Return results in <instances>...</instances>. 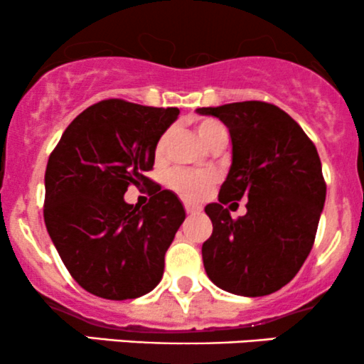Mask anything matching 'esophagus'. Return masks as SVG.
Masks as SVG:
<instances>
[{
	"label": "esophagus",
	"mask_w": 364,
	"mask_h": 364,
	"mask_svg": "<svg viewBox=\"0 0 364 364\" xmlns=\"http://www.w3.org/2000/svg\"><path fill=\"white\" fill-rule=\"evenodd\" d=\"M185 210L186 214H200L202 212V205H198V203H191V202H185Z\"/></svg>",
	"instance_id": "obj_1"
}]
</instances>
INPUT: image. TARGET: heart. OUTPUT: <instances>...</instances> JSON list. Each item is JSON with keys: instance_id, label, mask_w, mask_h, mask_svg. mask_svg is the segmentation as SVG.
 Returning <instances> with one entry per match:
<instances>
[{"instance_id": "1", "label": "heart", "mask_w": 364, "mask_h": 364, "mask_svg": "<svg viewBox=\"0 0 364 364\" xmlns=\"http://www.w3.org/2000/svg\"><path fill=\"white\" fill-rule=\"evenodd\" d=\"M195 132L196 136H198L200 141H202L207 149H212L215 144H219V141L228 140V132H225V128L219 123V121L210 118L198 121V123L195 124ZM166 145H168V135H162L161 139L157 140L156 145L157 157H161L162 154H164ZM214 174L198 173V171L178 169L173 171L169 176V186L186 200L203 198V196L210 191V186L214 185Z\"/></svg>"}]
</instances>
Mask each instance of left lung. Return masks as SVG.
I'll list each match as a JSON object with an SVG mask.
<instances>
[{
    "instance_id": "1",
    "label": "left lung",
    "mask_w": 364,
    "mask_h": 364,
    "mask_svg": "<svg viewBox=\"0 0 364 364\" xmlns=\"http://www.w3.org/2000/svg\"><path fill=\"white\" fill-rule=\"evenodd\" d=\"M196 112L223 121L232 144L219 203L205 207L214 225L202 246L205 272L232 294H272L299 272L315 241L327 193L318 152L274 104L245 101ZM241 198L249 200L247 214L232 220L223 205Z\"/></svg>"
}]
</instances>
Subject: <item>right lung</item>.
I'll use <instances>...</instances> for the list:
<instances>
[{
	"instance_id": "1",
	"label": "right lung",
	"mask_w": 364,
	"mask_h": 364,
	"mask_svg": "<svg viewBox=\"0 0 364 364\" xmlns=\"http://www.w3.org/2000/svg\"><path fill=\"white\" fill-rule=\"evenodd\" d=\"M178 114L107 99L80 112L49 156L46 228L72 277L99 298L135 299L161 282L183 203L161 186L141 208L123 196L152 183L157 140Z\"/></svg>"
}]
</instances>
